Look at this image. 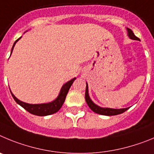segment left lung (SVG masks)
I'll list each match as a JSON object with an SVG mask.
<instances>
[{"instance_id":"obj_1","label":"left lung","mask_w":154,"mask_h":154,"mask_svg":"<svg viewBox=\"0 0 154 154\" xmlns=\"http://www.w3.org/2000/svg\"><path fill=\"white\" fill-rule=\"evenodd\" d=\"M127 35L128 37L131 38V40H134V41H140V39L138 37H136L134 35V32L131 29L127 28ZM86 91H85V100L86 102H87V105L89 106V107L91 108V110H93L94 112H95L96 113L101 115H105V116H113V115H117L120 114V113H124L126 110H127L130 107L127 108H121V109H113V108H108V107H101V106H98L96 103H94L93 102L92 100L91 99L89 96V93H88V84L86 82Z\"/></svg>"}]
</instances>
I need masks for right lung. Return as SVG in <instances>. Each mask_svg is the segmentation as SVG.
Wrapping results in <instances>:
<instances>
[{
  "label": "right lung",
  "mask_w": 154,
  "mask_h": 154,
  "mask_svg": "<svg viewBox=\"0 0 154 154\" xmlns=\"http://www.w3.org/2000/svg\"><path fill=\"white\" fill-rule=\"evenodd\" d=\"M20 38H21V37H20V38H18V39L14 43L11 54H12V51H13L14 48L16 43L17 42ZM75 80L76 77H74V78L71 79L70 80L67 81V83H65V84L62 86L61 89H60V93L58 94L57 97L55 100H54L53 101L49 102V103H37V104L25 103V102H23V101L17 99V98L12 94L11 90H10V91H11V94L12 97H13V98L14 99V100L16 101V103H18V104L20 105V106H21L23 108H24L27 111H28L29 113H32V114L34 115L44 117V116H48V115H51L53 114V113H57L58 110H60V108H61L62 105H63V102H64L65 99H66V97H67V93H68L70 87H71L72 84L74 83V81Z\"/></svg>",
  "instance_id": "right-lung-1"
}]
</instances>
